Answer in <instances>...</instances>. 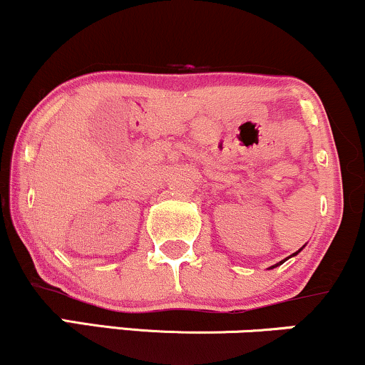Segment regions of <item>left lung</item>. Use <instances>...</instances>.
Here are the masks:
<instances>
[{
  "mask_svg": "<svg viewBox=\"0 0 365 365\" xmlns=\"http://www.w3.org/2000/svg\"><path fill=\"white\" fill-rule=\"evenodd\" d=\"M299 252H300V250H299ZM297 254V252H295ZM295 254H293V255H295ZM279 264H282V262H279ZM273 267H276V266H273Z\"/></svg>",
  "mask_w": 365,
  "mask_h": 365,
  "instance_id": "obj_1",
  "label": "left lung"
}]
</instances>
